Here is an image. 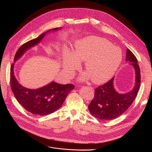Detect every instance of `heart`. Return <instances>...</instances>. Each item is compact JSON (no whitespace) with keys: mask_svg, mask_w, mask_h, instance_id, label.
<instances>
[{"mask_svg":"<svg viewBox=\"0 0 152 152\" xmlns=\"http://www.w3.org/2000/svg\"><path fill=\"white\" fill-rule=\"evenodd\" d=\"M123 53L120 48L113 46L104 38L90 36L75 45L73 54L66 51L63 54L64 69L71 73L85 61V69L91 80L102 83L110 79L118 69Z\"/></svg>","mask_w":152,"mask_h":152,"instance_id":"heart-1","label":"heart"}]
</instances>
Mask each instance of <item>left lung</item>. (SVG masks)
<instances>
[{
    "label": "left lung",
    "instance_id": "obj_1",
    "mask_svg": "<svg viewBox=\"0 0 152 152\" xmlns=\"http://www.w3.org/2000/svg\"><path fill=\"white\" fill-rule=\"evenodd\" d=\"M126 61L131 62L135 70L134 88L126 94L118 93L114 88V77L96 88L94 97L88 105V110L94 117L100 120H113L124 113L134 102L140 87V69L136 56L129 49H127Z\"/></svg>",
    "mask_w": 152,
    "mask_h": 152
}]
</instances>
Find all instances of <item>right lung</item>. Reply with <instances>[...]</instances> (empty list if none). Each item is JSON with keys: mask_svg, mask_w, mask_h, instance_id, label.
<instances>
[{"mask_svg": "<svg viewBox=\"0 0 152 152\" xmlns=\"http://www.w3.org/2000/svg\"><path fill=\"white\" fill-rule=\"evenodd\" d=\"M59 29L58 28L49 30L21 45L15 55L14 61L22 56L29 48L37 45L48 32ZM10 71L11 88L17 100L26 111L34 115H48L58 110L68 94L75 88L73 84L62 85L52 82L39 89H28L21 85L15 77L14 64L11 65Z\"/></svg>", "mask_w": 152, "mask_h": 152, "instance_id": "add662e5", "label": "right lung"}]
</instances>
